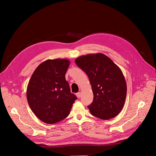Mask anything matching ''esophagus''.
I'll return each mask as SVG.
<instances>
[{
	"mask_svg": "<svg viewBox=\"0 0 156 156\" xmlns=\"http://www.w3.org/2000/svg\"><path fill=\"white\" fill-rule=\"evenodd\" d=\"M76 96H77V97L78 98H80L81 97V92L77 93V94H76Z\"/></svg>",
	"mask_w": 156,
	"mask_h": 156,
	"instance_id": "esophagus-1",
	"label": "esophagus"
}]
</instances>
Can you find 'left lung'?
<instances>
[{"label":"left lung","instance_id":"obj_1","mask_svg":"<svg viewBox=\"0 0 156 156\" xmlns=\"http://www.w3.org/2000/svg\"><path fill=\"white\" fill-rule=\"evenodd\" d=\"M75 63L87 73L91 84L94 100L88 106L91 114L103 120L116 116L124 107L127 94L119 67L102 53L79 56Z\"/></svg>","mask_w":156,"mask_h":156}]
</instances>
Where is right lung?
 Segmentation results:
<instances>
[{
	"label": "right lung",
	"mask_w": 156,
	"mask_h": 156,
	"mask_svg": "<svg viewBox=\"0 0 156 156\" xmlns=\"http://www.w3.org/2000/svg\"><path fill=\"white\" fill-rule=\"evenodd\" d=\"M69 64L67 59L47 60L36 68L28 84V103L35 115L46 124L66 119L77 100L65 78Z\"/></svg>",
	"instance_id": "right-lung-1"
}]
</instances>
